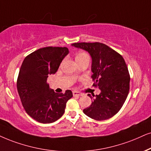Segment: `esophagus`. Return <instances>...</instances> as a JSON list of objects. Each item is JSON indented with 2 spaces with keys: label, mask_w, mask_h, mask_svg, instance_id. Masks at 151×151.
<instances>
[{
  "label": "esophagus",
  "mask_w": 151,
  "mask_h": 151,
  "mask_svg": "<svg viewBox=\"0 0 151 151\" xmlns=\"http://www.w3.org/2000/svg\"><path fill=\"white\" fill-rule=\"evenodd\" d=\"M72 93H73L74 96H80V95H81V93H80L79 92H78V91H73Z\"/></svg>",
  "instance_id": "obj_1"
}]
</instances>
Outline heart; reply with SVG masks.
Here are the masks:
<instances>
[{
	"label": "heart",
	"mask_w": 151,
	"mask_h": 151,
	"mask_svg": "<svg viewBox=\"0 0 151 151\" xmlns=\"http://www.w3.org/2000/svg\"><path fill=\"white\" fill-rule=\"evenodd\" d=\"M87 57H89V56L86 53L84 52V51H79V52H78L77 53V55H76V57H75L76 61L81 60V59L84 58H87Z\"/></svg>",
	"instance_id": "1"
}]
</instances>
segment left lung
<instances>
[{"label": "left lung", "mask_w": 151, "mask_h": 151, "mask_svg": "<svg viewBox=\"0 0 151 151\" xmlns=\"http://www.w3.org/2000/svg\"><path fill=\"white\" fill-rule=\"evenodd\" d=\"M72 46L90 53L93 86L101 91L99 95L88 94L93 101L83 113L96 121L113 117L123 106L129 93L130 77L125 60L121 54L100 42H77Z\"/></svg>", "instance_id": "8db88e82"}]
</instances>
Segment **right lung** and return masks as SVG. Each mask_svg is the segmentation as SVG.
<instances>
[{
  "instance_id": "obj_1",
  "label": "right lung",
  "mask_w": 151,
  "mask_h": 151,
  "mask_svg": "<svg viewBox=\"0 0 151 151\" xmlns=\"http://www.w3.org/2000/svg\"><path fill=\"white\" fill-rule=\"evenodd\" d=\"M68 53L67 47H44L26 56L21 66L17 81L19 95L26 113L40 123H51L59 119L67 102L73 96L70 90L55 93L47 82Z\"/></svg>"
}]
</instances>
